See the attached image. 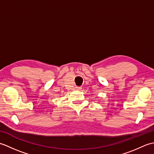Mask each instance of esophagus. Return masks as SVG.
I'll return each mask as SVG.
<instances>
[{
    "mask_svg": "<svg viewBox=\"0 0 154 154\" xmlns=\"http://www.w3.org/2000/svg\"><path fill=\"white\" fill-rule=\"evenodd\" d=\"M75 89H76V90H81V87H75Z\"/></svg>",
    "mask_w": 154,
    "mask_h": 154,
    "instance_id": "obj_1",
    "label": "esophagus"
}]
</instances>
